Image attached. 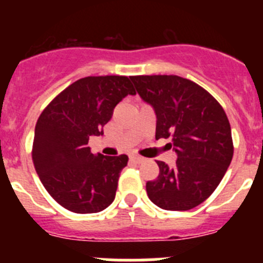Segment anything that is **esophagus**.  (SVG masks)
<instances>
[{"instance_id": "1", "label": "esophagus", "mask_w": 263, "mask_h": 263, "mask_svg": "<svg viewBox=\"0 0 263 263\" xmlns=\"http://www.w3.org/2000/svg\"><path fill=\"white\" fill-rule=\"evenodd\" d=\"M129 159H131V160L134 161V163H136V164H140V163H142V161L145 160V159L142 158V156H139V155H132L131 158H129Z\"/></svg>"}]
</instances>
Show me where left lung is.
<instances>
[{
  "mask_svg": "<svg viewBox=\"0 0 263 263\" xmlns=\"http://www.w3.org/2000/svg\"><path fill=\"white\" fill-rule=\"evenodd\" d=\"M129 79L155 110V139L171 137L178 156L174 166L156 161L159 176L146 183L148 198L164 210H191L210 197L230 165L234 146L229 119L210 92L188 79Z\"/></svg>",
  "mask_w": 263,
  "mask_h": 263,
  "instance_id": "1",
  "label": "left lung"
}]
</instances>
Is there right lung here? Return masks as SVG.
I'll return each instance as SVG.
<instances>
[{
  "mask_svg": "<svg viewBox=\"0 0 263 263\" xmlns=\"http://www.w3.org/2000/svg\"><path fill=\"white\" fill-rule=\"evenodd\" d=\"M127 76H87L61 91L39 116L31 156L48 193L67 210L92 214L116 197L128 156L94 155L90 136L103 135L116 105L135 95Z\"/></svg>",
  "mask_w": 263,
  "mask_h": 263,
  "instance_id": "obj_1",
  "label": "right lung"
}]
</instances>
